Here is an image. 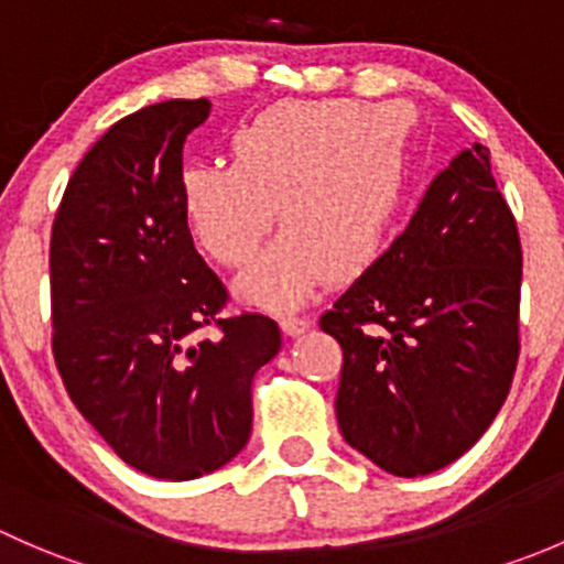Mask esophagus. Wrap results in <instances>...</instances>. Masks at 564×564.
I'll use <instances>...</instances> for the list:
<instances>
[{"mask_svg":"<svg viewBox=\"0 0 564 564\" xmlns=\"http://www.w3.org/2000/svg\"><path fill=\"white\" fill-rule=\"evenodd\" d=\"M281 327H283V333L292 335V338H297V335H303L305 329L311 327V322L305 316H283Z\"/></svg>","mask_w":564,"mask_h":564,"instance_id":"esophagus-1","label":"esophagus"}]
</instances>
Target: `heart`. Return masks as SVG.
<instances>
[{
    "instance_id": "heart-1",
    "label": "heart",
    "mask_w": 564,
    "mask_h": 564,
    "mask_svg": "<svg viewBox=\"0 0 564 564\" xmlns=\"http://www.w3.org/2000/svg\"><path fill=\"white\" fill-rule=\"evenodd\" d=\"M412 117L398 104L289 100L229 139V163L182 172L193 237L215 261L246 264L270 231L286 226L235 283L264 308L297 305L324 278L357 275L382 250L409 180Z\"/></svg>"
}]
</instances>
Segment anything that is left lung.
<instances>
[{
    "label": "left lung",
    "mask_w": 564,
    "mask_h": 564,
    "mask_svg": "<svg viewBox=\"0 0 564 564\" xmlns=\"http://www.w3.org/2000/svg\"><path fill=\"white\" fill-rule=\"evenodd\" d=\"M519 294V231L488 150L475 144L318 318L344 349L335 398L344 440L398 477L464 456L513 382Z\"/></svg>",
    "instance_id": "8db88e82"
}]
</instances>
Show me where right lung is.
I'll return each mask as SVG.
<instances>
[{
  "label": "right lung",
  "mask_w": 564,
  "mask_h": 564,
  "mask_svg": "<svg viewBox=\"0 0 564 564\" xmlns=\"http://www.w3.org/2000/svg\"><path fill=\"white\" fill-rule=\"evenodd\" d=\"M207 98L119 119L78 163L51 231L54 360L124 464L193 480L248 445L250 382L281 351L272 318H215L226 289L193 248L182 144ZM218 339H196L204 323Z\"/></svg>",
  "instance_id": "obj_1"
}]
</instances>
